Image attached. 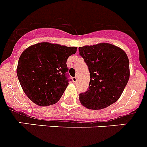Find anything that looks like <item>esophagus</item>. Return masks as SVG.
I'll use <instances>...</instances> for the list:
<instances>
[{
	"label": "esophagus",
	"instance_id": "esophagus-1",
	"mask_svg": "<svg viewBox=\"0 0 147 147\" xmlns=\"http://www.w3.org/2000/svg\"><path fill=\"white\" fill-rule=\"evenodd\" d=\"M73 81H74V83H77V77H73Z\"/></svg>",
	"mask_w": 147,
	"mask_h": 147
}]
</instances>
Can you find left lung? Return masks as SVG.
Returning <instances> with one entry per match:
<instances>
[{
  "instance_id": "1",
  "label": "left lung",
  "mask_w": 147,
  "mask_h": 147,
  "mask_svg": "<svg viewBox=\"0 0 147 147\" xmlns=\"http://www.w3.org/2000/svg\"><path fill=\"white\" fill-rule=\"evenodd\" d=\"M79 51L90 77L88 90L80 94L81 104L87 109L99 110L115 102L130 77L126 53L109 43L80 47Z\"/></svg>"
}]
</instances>
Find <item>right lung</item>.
I'll return each instance as SVG.
<instances>
[{
    "label": "right lung",
    "instance_id": "add662e5",
    "mask_svg": "<svg viewBox=\"0 0 147 147\" xmlns=\"http://www.w3.org/2000/svg\"><path fill=\"white\" fill-rule=\"evenodd\" d=\"M76 51L77 47L49 42L34 45L23 51L19 58L16 74L30 100L40 106L59 101L70 80L67 60Z\"/></svg>",
    "mask_w": 147,
    "mask_h": 147
}]
</instances>
